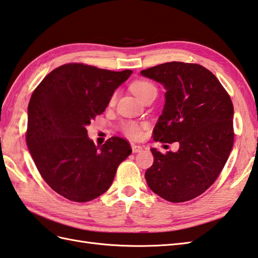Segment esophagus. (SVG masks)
<instances>
[{
  "mask_svg": "<svg viewBox=\"0 0 258 258\" xmlns=\"http://www.w3.org/2000/svg\"><path fill=\"white\" fill-rule=\"evenodd\" d=\"M142 150V146L141 145H136V144H132V151L133 153H140Z\"/></svg>",
  "mask_w": 258,
  "mask_h": 258,
  "instance_id": "1",
  "label": "esophagus"
}]
</instances>
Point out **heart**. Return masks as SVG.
<instances>
[{
  "instance_id": "obj_1",
  "label": "heart",
  "mask_w": 258,
  "mask_h": 258,
  "mask_svg": "<svg viewBox=\"0 0 258 258\" xmlns=\"http://www.w3.org/2000/svg\"><path fill=\"white\" fill-rule=\"evenodd\" d=\"M131 90L141 101H143L145 97L151 94H156L157 93L155 85L147 81H135L131 85ZM115 100H116V94H113L109 103L114 104ZM123 132L131 139H139L141 136V126L135 122H126L123 125Z\"/></svg>"
}]
</instances>
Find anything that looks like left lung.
Here are the masks:
<instances>
[{
	"instance_id": "obj_1",
	"label": "left lung",
	"mask_w": 258,
	"mask_h": 258,
	"mask_svg": "<svg viewBox=\"0 0 258 258\" xmlns=\"http://www.w3.org/2000/svg\"><path fill=\"white\" fill-rule=\"evenodd\" d=\"M141 74L166 91L154 141L179 144L166 154L151 149L154 163L145 173L146 183L168 202L193 200L215 182L232 151L231 97L216 76L199 64L169 62Z\"/></svg>"
}]
</instances>
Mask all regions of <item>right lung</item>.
<instances>
[{"instance_id":"1","label":"right lung","mask_w":258,"mask_h":258,"mask_svg":"<svg viewBox=\"0 0 258 258\" xmlns=\"http://www.w3.org/2000/svg\"><path fill=\"white\" fill-rule=\"evenodd\" d=\"M132 73L64 64L33 92L26 144L43 179L65 199L84 203L105 193L118 165L132 153L128 142L117 136L95 146L86 130Z\"/></svg>"}]
</instances>
